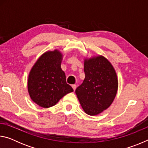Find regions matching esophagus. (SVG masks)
<instances>
[{"mask_svg": "<svg viewBox=\"0 0 148 148\" xmlns=\"http://www.w3.org/2000/svg\"><path fill=\"white\" fill-rule=\"evenodd\" d=\"M72 88H73L74 91H75V90H76V87H77V86H76V85L74 84V85H72Z\"/></svg>", "mask_w": 148, "mask_h": 148, "instance_id": "1", "label": "esophagus"}]
</instances>
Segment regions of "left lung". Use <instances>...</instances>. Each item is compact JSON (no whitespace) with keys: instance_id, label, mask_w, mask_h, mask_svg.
Returning a JSON list of instances; mask_svg holds the SVG:
<instances>
[{"instance_id":"obj_1","label":"left lung","mask_w":148,"mask_h":148,"mask_svg":"<svg viewBox=\"0 0 148 148\" xmlns=\"http://www.w3.org/2000/svg\"><path fill=\"white\" fill-rule=\"evenodd\" d=\"M86 77L76 94L86 114L95 116L106 110L116 97L118 82L111 63L102 56L84 61Z\"/></svg>"}]
</instances>
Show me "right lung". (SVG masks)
Segmentation results:
<instances>
[{"label": "right lung", "mask_w": 148, "mask_h": 148, "mask_svg": "<svg viewBox=\"0 0 148 148\" xmlns=\"http://www.w3.org/2000/svg\"><path fill=\"white\" fill-rule=\"evenodd\" d=\"M62 54L57 50L44 53L29 73L28 91L31 99L42 108L56 105L62 97L73 91L66 83L61 68Z\"/></svg>", "instance_id": "right-lung-1"}]
</instances>
